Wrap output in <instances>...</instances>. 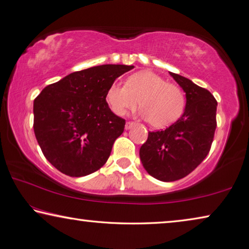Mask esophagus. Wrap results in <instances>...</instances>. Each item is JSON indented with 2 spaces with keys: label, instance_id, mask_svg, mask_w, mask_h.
<instances>
[{
  "label": "esophagus",
  "instance_id": "esophagus-1",
  "mask_svg": "<svg viewBox=\"0 0 249 249\" xmlns=\"http://www.w3.org/2000/svg\"><path fill=\"white\" fill-rule=\"evenodd\" d=\"M136 125V123H135V122H126V124H125V128L126 129H130L133 127V126H135Z\"/></svg>",
  "mask_w": 249,
  "mask_h": 249
}]
</instances>
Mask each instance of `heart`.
<instances>
[{
	"instance_id": "heart-1",
	"label": "heart",
	"mask_w": 249,
	"mask_h": 249,
	"mask_svg": "<svg viewBox=\"0 0 249 249\" xmlns=\"http://www.w3.org/2000/svg\"><path fill=\"white\" fill-rule=\"evenodd\" d=\"M106 100L116 115H125L139 107L152 127L164 128L182 116L186 99L178 85L168 83L151 71L130 75L126 84L112 83L106 92Z\"/></svg>"
}]
</instances>
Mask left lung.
Segmentation results:
<instances>
[{
    "label": "left lung",
    "instance_id": "8db88e82",
    "mask_svg": "<svg viewBox=\"0 0 249 249\" xmlns=\"http://www.w3.org/2000/svg\"><path fill=\"white\" fill-rule=\"evenodd\" d=\"M170 75L186 93L184 114L164 130L149 132L139 150L144 170L162 182L192 173L209 153L216 127L218 102L209 90L178 74Z\"/></svg>",
    "mask_w": 249,
    "mask_h": 249
}]
</instances>
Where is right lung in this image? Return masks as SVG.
I'll return each instance as SVG.
<instances>
[{
    "mask_svg": "<svg viewBox=\"0 0 249 249\" xmlns=\"http://www.w3.org/2000/svg\"><path fill=\"white\" fill-rule=\"evenodd\" d=\"M133 69L106 64L75 71L47 86L35 99V135L54 168L80 178L105 165L125 127V120L107 105V89Z\"/></svg>",
    "mask_w": 249,
    "mask_h": 249,
    "instance_id": "right-lung-1",
    "label": "right lung"
}]
</instances>
